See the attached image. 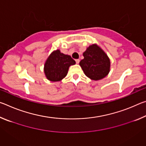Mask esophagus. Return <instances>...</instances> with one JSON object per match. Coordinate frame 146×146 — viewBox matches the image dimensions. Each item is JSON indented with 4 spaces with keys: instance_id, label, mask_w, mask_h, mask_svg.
Returning a JSON list of instances; mask_svg holds the SVG:
<instances>
[{
    "instance_id": "esophagus-1",
    "label": "esophagus",
    "mask_w": 146,
    "mask_h": 146,
    "mask_svg": "<svg viewBox=\"0 0 146 146\" xmlns=\"http://www.w3.org/2000/svg\"><path fill=\"white\" fill-rule=\"evenodd\" d=\"M75 61H76V64H78L79 62H80V60H79V59H76Z\"/></svg>"
}]
</instances>
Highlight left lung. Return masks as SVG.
Segmentation results:
<instances>
[{
  "label": "left lung",
  "mask_w": 146,
  "mask_h": 146,
  "mask_svg": "<svg viewBox=\"0 0 146 146\" xmlns=\"http://www.w3.org/2000/svg\"><path fill=\"white\" fill-rule=\"evenodd\" d=\"M79 65L85 75L93 80L105 78L110 71L111 62L107 54L97 44L88 47Z\"/></svg>",
  "instance_id": "left-lung-1"
}]
</instances>
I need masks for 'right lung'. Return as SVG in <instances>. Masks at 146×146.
<instances>
[{
    "instance_id": "1",
    "label": "right lung",
    "mask_w": 146,
    "mask_h": 146,
    "mask_svg": "<svg viewBox=\"0 0 146 146\" xmlns=\"http://www.w3.org/2000/svg\"><path fill=\"white\" fill-rule=\"evenodd\" d=\"M75 63L70 55H65L60 52V49H56L46 59L44 67V74L49 81L58 82L66 77L69 68Z\"/></svg>"
}]
</instances>
